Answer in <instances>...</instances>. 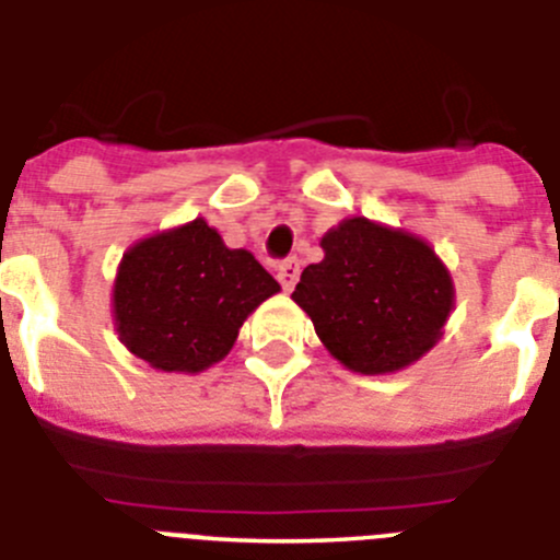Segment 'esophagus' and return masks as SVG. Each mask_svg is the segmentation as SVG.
<instances>
[{"instance_id": "obj_1", "label": "esophagus", "mask_w": 560, "mask_h": 560, "mask_svg": "<svg viewBox=\"0 0 560 560\" xmlns=\"http://www.w3.org/2000/svg\"><path fill=\"white\" fill-rule=\"evenodd\" d=\"M277 280H280V285H283L285 291H291L296 285V280H300V260L296 258H285L277 264Z\"/></svg>"}]
</instances>
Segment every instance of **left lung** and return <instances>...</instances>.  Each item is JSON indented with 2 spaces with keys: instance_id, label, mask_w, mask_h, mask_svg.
Masks as SVG:
<instances>
[{
  "instance_id": "obj_1",
  "label": "left lung",
  "mask_w": 560,
  "mask_h": 560,
  "mask_svg": "<svg viewBox=\"0 0 560 560\" xmlns=\"http://www.w3.org/2000/svg\"><path fill=\"white\" fill-rule=\"evenodd\" d=\"M322 249L291 296L327 350L361 374L419 361L453 307V280L433 249L361 217L330 230Z\"/></svg>"
}]
</instances>
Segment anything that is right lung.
<instances>
[{
  "label": "right lung",
  "mask_w": 560,
  "mask_h": 560,
  "mask_svg": "<svg viewBox=\"0 0 560 560\" xmlns=\"http://www.w3.org/2000/svg\"><path fill=\"white\" fill-rule=\"evenodd\" d=\"M275 277L194 219L125 255L113 289L116 330L127 350L163 372H202L222 361L238 327L277 294Z\"/></svg>",
  "instance_id": "obj_1"
}]
</instances>
